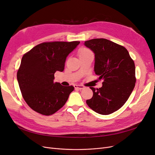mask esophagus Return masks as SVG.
I'll list each match as a JSON object with an SVG mask.
<instances>
[{
    "label": "esophagus",
    "instance_id": "esophagus-1",
    "mask_svg": "<svg viewBox=\"0 0 155 155\" xmlns=\"http://www.w3.org/2000/svg\"><path fill=\"white\" fill-rule=\"evenodd\" d=\"M74 88L76 89H79V90H81V89L85 88L83 85H75Z\"/></svg>",
    "mask_w": 155,
    "mask_h": 155
}]
</instances>
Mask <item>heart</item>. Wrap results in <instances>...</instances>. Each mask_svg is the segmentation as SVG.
I'll use <instances>...</instances> for the list:
<instances>
[{
	"label": "heart",
	"instance_id": "1",
	"mask_svg": "<svg viewBox=\"0 0 155 155\" xmlns=\"http://www.w3.org/2000/svg\"><path fill=\"white\" fill-rule=\"evenodd\" d=\"M89 53H91L90 51H89L88 49L87 48H81L79 51V56L82 55H85V54H87Z\"/></svg>",
	"mask_w": 155,
	"mask_h": 155
}]
</instances>
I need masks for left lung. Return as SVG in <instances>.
<instances>
[{
	"mask_svg": "<svg viewBox=\"0 0 155 155\" xmlns=\"http://www.w3.org/2000/svg\"><path fill=\"white\" fill-rule=\"evenodd\" d=\"M94 54V72L102 87H90L93 96L86 101L98 114L108 115L120 109L135 86V65L123 46L106 39H93L84 43Z\"/></svg>",
	"mask_w": 155,
	"mask_h": 155,
	"instance_id": "8db88e82",
	"label": "left lung"
}]
</instances>
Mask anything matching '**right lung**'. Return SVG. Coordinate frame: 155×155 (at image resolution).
<instances>
[{
	"label": "right lung",
	"instance_id": "1",
	"mask_svg": "<svg viewBox=\"0 0 155 155\" xmlns=\"http://www.w3.org/2000/svg\"><path fill=\"white\" fill-rule=\"evenodd\" d=\"M79 43H43L23 55L17 78L22 97L31 109L49 116L65 104L74 87L54 83V74L63 71L67 56Z\"/></svg>",
	"mask_w": 155,
	"mask_h": 155
}]
</instances>
